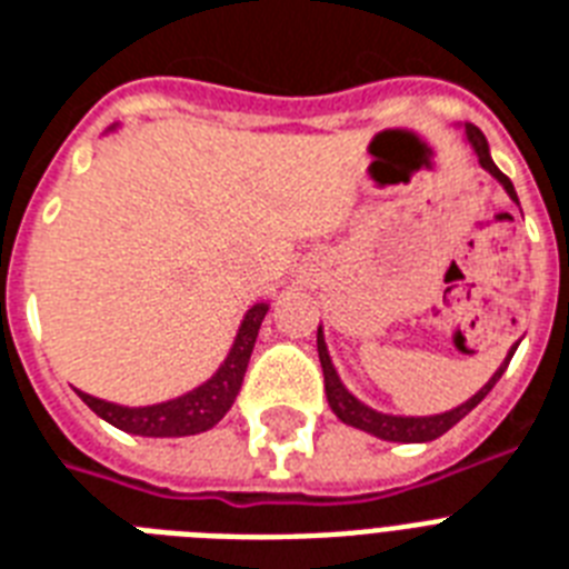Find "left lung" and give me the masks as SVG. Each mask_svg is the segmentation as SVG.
<instances>
[{
	"label": "left lung",
	"mask_w": 569,
	"mask_h": 569,
	"mask_svg": "<svg viewBox=\"0 0 569 569\" xmlns=\"http://www.w3.org/2000/svg\"><path fill=\"white\" fill-rule=\"evenodd\" d=\"M463 132H467L469 147L476 150L478 164H481V168H485V171L490 173V177H493V180L499 182L505 191H508V197H511L513 203H520V200H517V191H513V182L508 180V177H505V173L496 168L493 159H490V144H487L485 132H481L478 127H472V123H467V127H463ZM517 346H520V342H517ZM517 346L508 351L505 363L496 369L493 378L487 380L485 387L478 389L476 396L469 398V401H463V405L455 407V410H446V413H437V416H389V413H378V410H372V407L363 405L360 398H355L351 392H348L346 383L339 380L333 363H330L328 346H325V333H321V328H319V360H321V372H325V392H328L330 410H333V413H337L342 422L351 425V428H360V431L372 433V437H380V440H389V442H428V440H437V437H442V433L449 431V428H455V425H458L460 419H463V416L472 410V407L481 405L487 392L496 387V380L502 378L505 369H508V363H511V357H513V351H517Z\"/></svg>",
	"instance_id": "8db88e82"
}]
</instances>
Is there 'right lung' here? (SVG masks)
I'll return each instance as SVG.
<instances>
[{
    "label": "right lung",
    "mask_w": 569,
    "mask_h": 569,
    "mask_svg": "<svg viewBox=\"0 0 569 569\" xmlns=\"http://www.w3.org/2000/svg\"><path fill=\"white\" fill-rule=\"evenodd\" d=\"M266 312L268 303H253L244 312L227 360L218 366V372L212 378L191 389V392H186V396L147 407L111 405V401L93 398L88 392H79V398L100 419H106V422L120 428V431L138 433V437H189V433L209 431L212 425L221 422L227 410L232 407V401H236V396H239L241 380H244V372H248V360L253 355V342H257L259 325L266 319Z\"/></svg>",
    "instance_id": "right-lung-1"
}]
</instances>
